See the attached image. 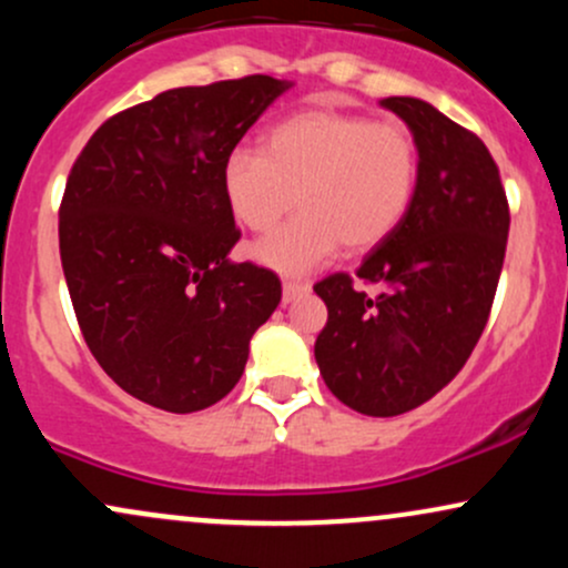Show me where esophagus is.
<instances>
[{
    "instance_id": "obj_1",
    "label": "esophagus",
    "mask_w": 568,
    "mask_h": 568,
    "mask_svg": "<svg viewBox=\"0 0 568 568\" xmlns=\"http://www.w3.org/2000/svg\"><path fill=\"white\" fill-rule=\"evenodd\" d=\"M302 293H310V283H304V280H285L283 283V302L285 304L293 302L296 296H302Z\"/></svg>"
}]
</instances>
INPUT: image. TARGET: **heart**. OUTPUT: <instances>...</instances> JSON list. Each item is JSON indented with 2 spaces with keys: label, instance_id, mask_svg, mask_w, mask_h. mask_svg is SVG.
<instances>
[{
  "label": "heart",
  "instance_id": "heart-1",
  "mask_svg": "<svg viewBox=\"0 0 568 568\" xmlns=\"http://www.w3.org/2000/svg\"><path fill=\"white\" fill-rule=\"evenodd\" d=\"M419 146L393 120L344 109H298L262 139V152L234 149L221 168L232 219L247 232L291 224L256 245L270 270L298 275L336 253L363 256L387 243L406 221L419 186Z\"/></svg>",
  "mask_w": 568,
  "mask_h": 568
}]
</instances>
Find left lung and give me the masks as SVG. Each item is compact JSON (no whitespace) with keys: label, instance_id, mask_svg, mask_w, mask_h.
<instances>
[{"label":"left lung","instance_id":"8db88e82","mask_svg":"<svg viewBox=\"0 0 568 568\" xmlns=\"http://www.w3.org/2000/svg\"><path fill=\"white\" fill-rule=\"evenodd\" d=\"M414 133L419 186L387 243L355 275L336 272L315 293L328 323L315 361L328 389L366 416H397L459 374L488 323L505 262L510 207L499 168L473 130L419 98L382 101Z\"/></svg>","mask_w":568,"mask_h":568}]
</instances>
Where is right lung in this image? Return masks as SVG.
Segmentation results:
<instances>
[{
	"label": "right lung",
	"mask_w": 568,
	"mask_h": 568,
	"mask_svg": "<svg viewBox=\"0 0 568 568\" xmlns=\"http://www.w3.org/2000/svg\"><path fill=\"white\" fill-rule=\"evenodd\" d=\"M291 84L251 74L175 88L109 116L71 168L58 240L98 366L149 406L192 414L243 376L280 280L232 264L240 230L221 168Z\"/></svg>",
	"instance_id": "obj_1"
}]
</instances>
